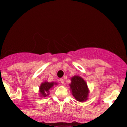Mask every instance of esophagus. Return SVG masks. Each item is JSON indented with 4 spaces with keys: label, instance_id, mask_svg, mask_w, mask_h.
Instances as JSON below:
<instances>
[{
    "label": "esophagus",
    "instance_id": "34e87169",
    "mask_svg": "<svg viewBox=\"0 0 127 127\" xmlns=\"http://www.w3.org/2000/svg\"><path fill=\"white\" fill-rule=\"evenodd\" d=\"M60 83H62V85H64V79H60Z\"/></svg>",
    "mask_w": 127,
    "mask_h": 127
}]
</instances>
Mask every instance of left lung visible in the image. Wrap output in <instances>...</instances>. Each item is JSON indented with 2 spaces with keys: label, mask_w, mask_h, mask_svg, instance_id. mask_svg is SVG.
<instances>
[{
  "label": "left lung",
  "mask_w": 127,
  "mask_h": 127,
  "mask_svg": "<svg viewBox=\"0 0 127 127\" xmlns=\"http://www.w3.org/2000/svg\"><path fill=\"white\" fill-rule=\"evenodd\" d=\"M70 81V90L75 99L81 102L86 101L90 92L86 82L83 77L77 75L72 77Z\"/></svg>",
  "instance_id": "obj_1"
}]
</instances>
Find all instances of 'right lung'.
<instances>
[{"label":"right lung","mask_w":127,"mask_h":127,"mask_svg":"<svg viewBox=\"0 0 127 127\" xmlns=\"http://www.w3.org/2000/svg\"><path fill=\"white\" fill-rule=\"evenodd\" d=\"M58 85L56 82H48L44 81L39 86V95L40 97H46L50 95V90L51 89L55 86Z\"/></svg>","instance_id":"add662e5"}]
</instances>
